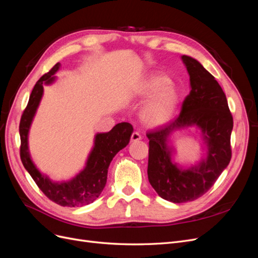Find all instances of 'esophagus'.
<instances>
[{"label": "esophagus", "mask_w": 258, "mask_h": 258, "mask_svg": "<svg viewBox=\"0 0 258 258\" xmlns=\"http://www.w3.org/2000/svg\"><path fill=\"white\" fill-rule=\"evenodd\" d=\"M139 140H141V135H140L138 131L132 132V135H131V142H136V141H139Z\"/></svg>", "instance_id": "obj_1"}]
</instances>
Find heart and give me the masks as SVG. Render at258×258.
Returning a JSON list of instances; mask_svg holds the SVG:
<instances>
[{"mask_svg":"<svg viewBox=\"0 0 258 258\" xmlns=\"http://www.w3.org/2000/svg\"><path fill=\"white\" fill-rule=\"evenodd\" d=\"M155 93L143 108V119L152 126L167 122L173 116L178 104V95L166 76H153L142 88V95Z\"/></svg>","mask_w":258,"mask_h":258,"instance_id":"1","label":"heart"}]
</instances>
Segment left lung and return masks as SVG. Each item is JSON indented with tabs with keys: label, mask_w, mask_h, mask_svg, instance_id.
Returning <instances> with one entry per match:
<instances>
[{
	"label": "left lung",
	"mask_w": 258,
	"mask_h": 258,
	"mask_svg": "<svg viewBox=\"0 0 258 258\" xmlns=\"http://www.w3.org/2000/svg\"><path fill=\"white\" fill-rule=\"evenodd\" d=\"M189 74L190 91L178 116L168 124L148 131L147 175L159 196L174 204L200 198L214 185L231 159L230 136L233 119L227 99L214 76L199 62L182 56ZM196 124L204 132L209 147L208 158L188 170L177 168L170 161L166 145L173 130Z\"/></svg>",
	"instance_id": "left-lung-1"
}]
</instances>
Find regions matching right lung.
I'll use <instances>...</instances> for the list:
<instances>
[{
	"label": "right lung",
	"instance_id": "right-lung-1",
	"mask_svg": "<svg viewBox=\"0 0 258 258\" xmlns=\"http://www.w3.org/2000/svg\"><path fill=\"white\" fill-rule=\"evenodd\" d=\"M60 63L54 64L50 71L38 80L31 92L29 102L21 115L19 123L20 158L23 167L34 179L46 197L62 207H80L89 205L102 192L106 184L107 169L114 156L130 141L134 127L129 122H120L106 134H98L95 147L89 155L87 165L73 179L63 183H54L43 175L33 165L28 151V132L36 108L43 96V84H50Z\"/></svg>",
	"mask_w": 258,
	"mask_h": 258
}]
</instances>
